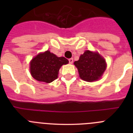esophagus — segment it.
Masks as SVG:
<instances>
[{"mask_svg": "<svg viewBox=\"0 0 133 133\" xmlns=\"http://www.w3.org/2000/svg\"><path fill=\"white\" fill-rule=\"evenodd\" d=\"M69 63H70V64H72V63H73V58H69Z\"/></svg>", "mask_w": 133, "mask_h": 133, "instance_id": "1", "label": "esophagus"}]
</instances>
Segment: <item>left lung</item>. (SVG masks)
<instances>
[{
    "instance_id": "8db88e82",
    "label": "left lung",
    "mask_w": 133,
    "mask_h": 133,
    "mask_svg": "<svg viewBox=\"0 0 133 133\" xmlns=\"http://www.w3.org/2000/svg\"><path fill=\"white\" fill-rule=\"evenodd\" d=\"M74 64L78 69L81 79L87 82L97 81L107 67L105 61L99 54L89 50H86Z\"/></svg>"
}]
</instances>
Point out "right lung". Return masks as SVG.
<instances>
[{
  "instance_id": "1",
  "label": "right lung",
  "mask_w": 133,
  "mask_h": 133,
  "mask_svg": "<svg viewBox=\"0 0 133 133\" xmlns=\"http://www.w3.org/2000/svg\"><path fill=\"white\" fill-rule=\"evenodd\" d=\"M69 63L64 57H58L47 50L35 56L30 62V73L38 81L49 83L58 77L61 66Z\"/></svg>"
}]
</instances>
